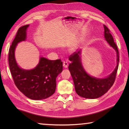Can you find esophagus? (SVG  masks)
Returning a JSON list of instances; mask_svg holds the SVG:
<instances>
[{
    "label": "esophagus",
    "instance_id": "1",
    "mask_svg": "<svg viewBox=\"0 0 129 129\" xmlns=\"http://www.w3.org/2000/svg\"><path fill=\"white\" fill-rule=\"evenodd\" d=\"M68 65H69V64H68V62L67 61L63 62V67H64L65 68H67L68 67Z\"/></svg>",
    "mask_w": 129,
    "mask_h": 129
}]
</instances>
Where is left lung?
Listing matches in <instances>:
<instances>
[{
    "label": "left lung",
    "mask_w": 129,
    "mask_h": 129,
    "mask_svg": "<svg viewBox=\"0 0 129 129\" xmlns=\"http://www.w3.org/2000/svg\"><path fill=\"white\" fill-rule=\"evenodd\" d=\"M104 37L109 45L116 50L117 65L114 72L106 78L99 79L87 74L82 66L80 57V50L74 52L69 56L72 61L69 65V70L73 79L75 89L77 94L86 99H96L105 94L113 85L119 66V51L113 37L108 27L104 25Z\"/></svg>",
    "instance_id": "8db88e82"
}]
</instances>
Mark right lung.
Returning <instances> with one entry per match:
<instances>
[{"label":"right lung","mask_w":129,"mask_h":129,"mask_svg":"<svg viewBox=\"0 0 129 129\" xmlns=\"http://www.w3.org/2000/svg\"><path fill=\"white\" fill-rule=\"evenodd\" d=\"M29 25L19 28L9 48L8 61L10 70L17 88L32 100H42L50 97L55 91L56 79L62 71L60 59L50 60L41 57L34 69L24 70L19 68L15 59L14 51L17 44L26 38Z\"/></svg>","instance_id":"obj_1"}]
</instances>
